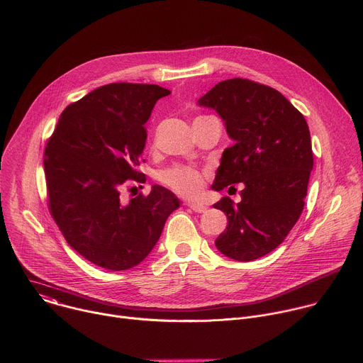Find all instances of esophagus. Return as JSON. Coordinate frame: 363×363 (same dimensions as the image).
Listing matches in <instances>:
<instances>
[{
  "instance_id": "34e87169",
  "label": "esophagus",
  "mask_w": 363,
  "mask_h": 363,
  "mask_svg": "<svg viewBox=\"0 0 363 363\" xmlns=\"http://www.w3.org/2000/svg\"><path fill=\"white\" fill-rule=\"evenodd\" d=\"M188 206H189V208H191L192 211H195V213H198V214H202V213H205V211H206V206H203V205H201V203L189 202V203H188Z\"/></svg>"
}]
</instances>
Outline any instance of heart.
Returning a JSON list of instances; mask_svg holds the SVG:
<instances>
[{"label": "heart", "instance_id": "heart-1", "mask_svg": "<svg viewBox=\"0 0 363 363\" xmlns=\"http://www.w3.org/2000/svg\"><path fill=\"white\" fill-rule=\"evenodd\" d=\"M205 118V116H202ZM161 181L177 194L188 198L196 196L203 185V174L184 165H174L161 172Z\"/></svg>", "mask_w": 363, "mask_h": 363}]
</instances>
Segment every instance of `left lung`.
<instances>
[{
    "label": "left lung",
    "mask_w": 363,
    "mask_h": 363,
    "mask_svg": "<svg viewBox=\"0 0 363 363\" xmlns=\"http://www.w3.org/2000/svg\"><path fill=\"white\" fill-rule=\"evenodd\" d=\"M198 105L220 115L234 142L211 188L244 184L240 202L214 203L228 220L216 247L233 260H255L284 241L303 211L313 169L307 122L276 89L240 77L220 82Z\"/></svg>",
    "instance_id": "8db88e82"
}]
</instances>
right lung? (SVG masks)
<instances>
[{"instance_id": "add662e5", "label": "right lung", "mask_w": 363, "mask_h": 363, "mask_svg": "<svg viewBox=\"0 0 363 363\" xmlns=\"http://www.w3.org/2000/svg\"><path fill=\"white\" fill-rule=\"evenodd\" d=\"M157 84L112 83L69 105L44 150L48 210L69 245L112 272L142 263L179 206L169 189L153 185L123 202L121 191L139 172L145 123L161 97Z\"/></svg>"}]
</instances>
